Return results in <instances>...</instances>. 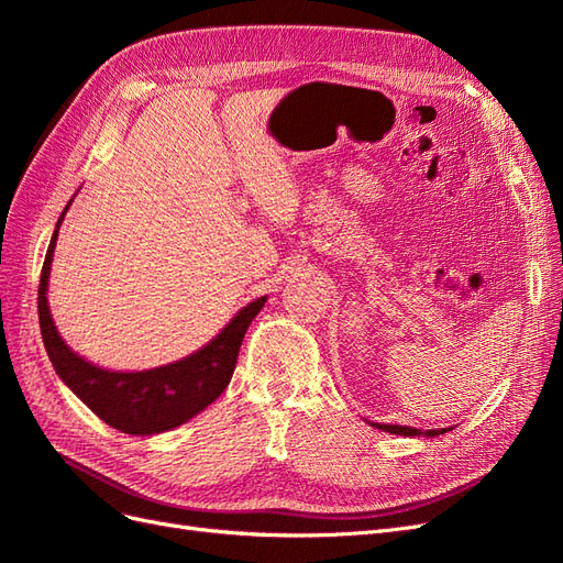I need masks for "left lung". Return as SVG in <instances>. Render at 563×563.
<instances>
[{"mask_svg": "<svg viewBox=\"0 0 563 563\" xmlns=\"http://www.w3.org/2000/svg\"><path fill=\"white\" fill-rule=\"evenodd\" d=\"M373 428H378V430H385V432H389V434H404V437H418V434H428V437H437V434H444L446 430H451V428H444V430H424V432H420V430H416V428H404V424H373Z\"/></svg>", "mask_w": 563, "mask_h": 563, "instance_id": "1", "label": "left lung"}]
</instances>
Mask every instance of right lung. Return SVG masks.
Masks as SVG:
<instances>
[{"instance_id": "add662e5", "label": "right lung", "mask_w": 563, "mask_h": 563, "mask_svg": "<svg viewBox=\"0 0 563 563\" xmlns=\"http://www.w3.org/2000/svg\"><path fill=\"white\" fill-rule=\"evenodd\" d=\"M67 207H70V203H67ZM63 216L58 220L54 236H51L37 296L40 329L51 364H54L63 383L70 387L100 420L108 422L110 428L139 437L159 434L178 428V424L190 420L223 395V389L228 387L234 373L236 356H240V347L249 323L263 310L267 298L263 296L249 302L207 347L185 356L183 362L139 373H117L98 368L89 362H84L81 356H77L63 343V338L58 335L54 319H51L48 312L46 286Z\"/></svg>"}]
</instances>
